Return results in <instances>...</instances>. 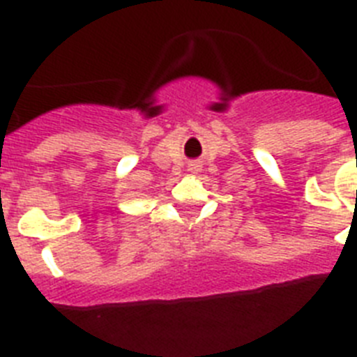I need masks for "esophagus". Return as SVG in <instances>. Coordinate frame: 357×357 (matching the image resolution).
Returning a JSON list of instances; mask_svg holds the SVG:
<instances>
[{
  "label": "esophagus",
  "mask_w": 357,
  "mask_h": 357,
  "mask_svg": "<svg viewBox=\"0 0 357 357\" xmlns=\"http://www.w3.org/2000/svg\"><path fill=\"white\" fill-rule=\"evenodd\" d=\"M189 172H195V173H197V172H198V166H197V164H191V166H189Z\"/></svg>",
  "instance_id": "34e87169"
}]
</instances>
